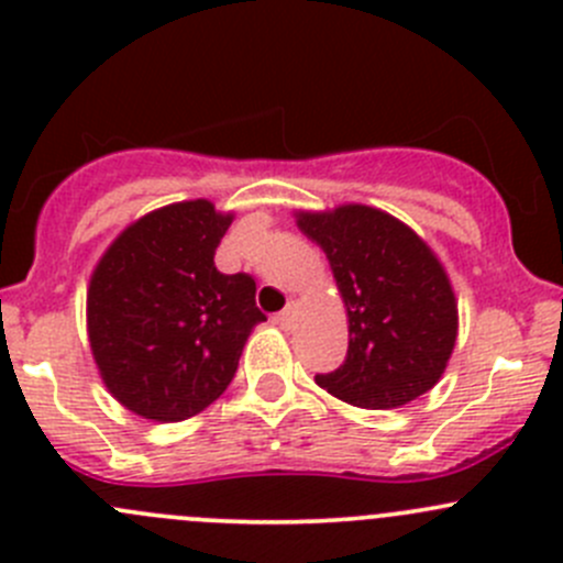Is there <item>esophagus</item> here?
<instances>
[{"mask_svg": "<svg viewBox=\"0 0 563 563\" xmlns=\"http://www.w3.org/2000/svg\"><path fill=\"white\" fill-rule=\"evenodd\" d=\"M294 318H297V302H288L286 310H280V313L275 316V321L280 323L283 329H288L294 323Z\"/></svg>", "mask_w": 563, "mask_h": 563, "instance_id": "esophagus-1", "label": "esophagus"}]
</instances>
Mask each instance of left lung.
I'll use <instances>...</instances> for the list:
<instances>
[{
    "mask_svg": "<svg viewBox=\"0 0 563 563\" xmlns=\"http://www.w3.org/2000/svg\"><path fill=\"white\" fill-rule=\"evenodd\" d=\"M297 225L327 253L349 313V354L316 384L338 400L389 411L444 376L457 340V299L428 242L365 203L297 212Z\"/></svg>",
    "mask_w": 563,
    "mask_h": 563,
    "instance_id": "8db88e82",
    "label": "left lung"
}]
</instances>
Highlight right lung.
<instances>
[{"instance_id": "add662e5", "label": "right lung", "mask_w": 563, "mask_h": 563, "mask_svg": "<svg viewBox=\"0 0 563 563\" xmlns=\"http://www.w3.org/2000/svg\"><path fill=\"white\" fill-rule=\"evenodd\" d=\"M234 212L168 203L130 223L89 277L87 332L106 389L128 411L181 422L234 378L255 323V280L223 275L214 250Z\"/></svg>"}]
</instances>
